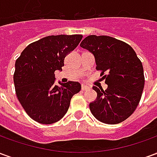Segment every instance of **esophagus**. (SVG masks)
Wrapping results in <instances>:
<instances>
[{"label":"esophagus","instance_id":"1","mask_svg":"<svg viewBox=\"0 0 157 157\" xmlns=\"http://www.w3.org/2000/svg\"><path fill=\"white\" fill-rule=\"evenodd\" d=\"M88 89H90V87H89L88 86H86V85H82V91H86V90H88Z\"/></svg>","mask_w":157,"mask_h":157}]
</instances>
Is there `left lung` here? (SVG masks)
<instances>
[{
  "mask_svg": "<svg viewBox=\"0 0 157 157\" xmlns=\"http://www.w3.org/2000/svg\"><path fill=\"white\" fill-rule=\"evenodd\" d=\"M81 47L93 54L97 71H101L108 88L93 86L98 97L89 104L92 115L108 124L124 121L137 108L145 85L140 59L130 45L109 36L90 35Z\"/></svg>",
  "mask_w": 157,
  "mask_h": 157,
  "instance_id": "left-lung-1",
  "label": "left lung"
}]
</instances>
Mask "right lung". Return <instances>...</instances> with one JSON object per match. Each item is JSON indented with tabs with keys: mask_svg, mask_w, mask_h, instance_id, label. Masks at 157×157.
Masks as SVG:
<instances>
[{
	"mask_svg": "<svg viewBox=\"0 0 157 157\" xmlns=\"http://www.w3.org/2000/svg\"><path fill=\"white\" fill-rule=\"evenodd\" d=\"M82 39L81 34L47 36L28 45L16 60V94L34 121L43 124L59 121L68 111L72 97L81 91L76 82L55 85V71H62L65 56Z\"/></svg>",
	"mask_w": 157,
	"mask_h": 157,
	"instance_id": "obj_1",
	"label": "right lung"
}]
</instances>
